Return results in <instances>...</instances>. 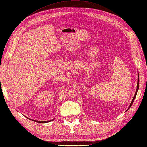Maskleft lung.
I'll return each instance as SVG.
<instances>
[{
  "instance_id": "obj_1",
  "label": "left lung",
  "mask_w": 147,
  "mask_h": 147,
  "mask_svg": "<svg viewBox=\"0 0 147 147\" xmlns=\"http://www.w3.org/2000/svg\"><path fill=\"white\" fill-rule=\"evenodd\" d=\"M138 84H137V88H136V92H135V96H134V99H133V100H132V101H131V103H130V106H129L128 109H129L131 107V106L132 105L133 102H134V100H135V99L136 94H137V92H138V89H139V77H138ZM128 109H127V110H128Z\"/></svg>"
}]
</instances>
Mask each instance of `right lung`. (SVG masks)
<instances>
[{"label": "right lung", "instance_id": "1", "mask_svg": "<svg viewBox=\"0 0 147 147\" xmlns=\"http://www.w3.org/2000/svg\"><path fill=\"white\" fill-rule=\"evenodd\" d=\"M52 120H51V121H52ZM33 121H36V122H37V123H48V122H49V121H35V120H33Z\"/></svg>", "mask_w": 147, "mask_h": 147}]
</instances>
